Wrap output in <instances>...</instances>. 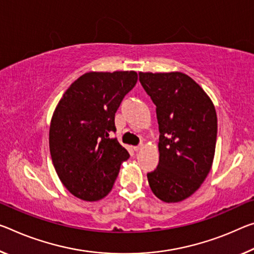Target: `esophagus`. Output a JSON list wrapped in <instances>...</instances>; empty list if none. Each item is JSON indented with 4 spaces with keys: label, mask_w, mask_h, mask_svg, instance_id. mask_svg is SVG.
Masks as SVG:
<instances>
[{
    "label": "esophagus",
    "mask_w": 254,
    "mask_h": 254,
    "mask_svg": "<svg viewBox=\"0 0 254 254\" xmlns=\"http://www.w3.org/2000/svg\"><path fill=\"white\" fill-rule=\"evenodd\" d=\"M142 148H143L142 144H140V146H135V147H133V149H134L135 151H139V150H141Z\"/></svg>",
    "instance_id": "1"
}]
</instances>
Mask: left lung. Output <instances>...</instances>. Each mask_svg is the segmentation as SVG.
<instances>
[{
    "mask_svg": "<svg viewBox=\"0 0 254 254\" xmlns=\"http://www.w3.org/2000/svg\"><path fill=\"white\" fill-rule=\"evenodd\" d=\"M156 105L159 124V164L148 173L157 198L174 203L191 196L211 170L217 140L214 103L182 72H139Z\"/></svg>",
    "mask_w": 254,
    "mask_h": 254,
    "instance_id": "8db88e82",
    "label": "left lung"
}]
</instances>
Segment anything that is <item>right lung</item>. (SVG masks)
<instances>
[{
	"label": "right lung",
	"mask_w": 254,
	"mask_h": 254,
	"mask_svg": "<svg viewBox=\"0 0 254 254\" xmlns=\"http://www.w3.org/2000/svg\"><path fill=\"white\" fill-rule=\"evenodd\" d=\"M138 81L135 71L87 72L64 92L52 115L50 151L60 181L71 194L98 201L112 190L130 157L116 139L114 116Z\"/></svg>",
	"instance_id": "obj_1"
}]
</instances>
